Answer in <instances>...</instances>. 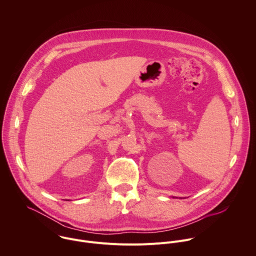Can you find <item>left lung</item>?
I'll list each match as a JSON object with an SVG mask.
<instances>
[{
  "mask_svg": "<svg viewBox=\"0 0 256 256\" xmlns=\"http://www.w3.org/2000/svg\"><path fill=\"white\" fill-rule=\"evenodd\" d=\"M173 198H174V197H173Z\"/></svg>",
  "mask_w": 256,
  "mask_h": 256,
  "instance_id": "8db88e82",
  "label": "left lung"
}]
</instances>
